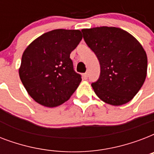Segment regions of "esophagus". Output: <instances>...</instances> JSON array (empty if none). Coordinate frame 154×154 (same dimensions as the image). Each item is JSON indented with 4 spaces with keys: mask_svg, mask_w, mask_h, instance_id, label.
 Returning <instances> with one entry per match:
<instances>
[{
    "mask_svg": "<svg viewBox=\"0 0 154 154\" xmlns=\"http://www.w3.org/2000/svg\"><path fill=\"white\" fill-rule=\"evenodd\" d=\"M88 77H89V73H88V72H85V73L83 74V78H84L85 80H86L87 78H88Z\"/></svg>",
    "mask_w": 154,
    "mask_h": 154,
    "instance_id": "1",
    "label": "esophagus"
}]
</instances>
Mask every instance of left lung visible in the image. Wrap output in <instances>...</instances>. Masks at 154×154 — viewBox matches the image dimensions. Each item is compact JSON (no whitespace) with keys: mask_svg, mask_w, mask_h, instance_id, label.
Listing matches in <instances>:
<instances>
[{"mask_svg":"<svg viewBox=\"0 0 154 154\" xmlns=\"http://www.w3.org/2000/svg\"><path fill=\"white\" fill-rule=\"evenodd\" d=\"M87 45L99 60L101 72L92 87L99 98L122 105L134 98L147 73V56L138 41L116 27L82 30Z\"/></svg>","mask_w":154,"mask_h":154,"instance_id":"8db88e82","label":"left lung"}]
</instances>
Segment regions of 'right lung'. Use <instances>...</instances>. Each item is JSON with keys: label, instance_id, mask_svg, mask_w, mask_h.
<instances>
[{"label": "right lung", "instance_id": "right-lung-1", "mask_svg": "<svg viewBox=\"0 0 154 154\" xmlns=\"http://www.w3.org/2000/svg\"><path fill=\"white\" fill-rule=\"evenodd\" d=\"M82 39L80 30L54 29L45 32L26 48L19 75L28 94L46 107L68 101L82 76L75 72L70 53Z\"/></svg>", "mask_w": 154, "mask_h": 154}]
</instances>
